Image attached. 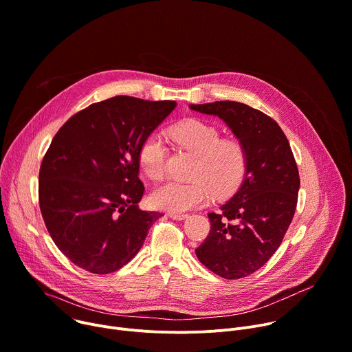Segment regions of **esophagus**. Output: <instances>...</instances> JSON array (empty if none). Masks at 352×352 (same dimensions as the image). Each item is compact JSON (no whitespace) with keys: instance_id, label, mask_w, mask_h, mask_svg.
Listing matches in <instances>:
<instances>
[{"instance_id":"obj_1","label":"esophagus","mask_w":352,"mask_h":352,"mask_svg":"<svg viewBox=\"0 0 352 352\" xmlns=\"http://www.w3.org/2000/svg\"><path fill=\"white\" fill-rule=\"evenodd\" d=\"M168 216L174 220H184L188 217V214H185V213H168Z\"/></svg>"}]
</instances>
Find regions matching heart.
Here are the masks:
<instances>
[{
    "mask_svg": "<svg viewBox=\"0 0 352 352\" xmlns=\"http://www.w3.org/2000/svg\"><path fill=\"white\" fill-rule=\"evenodd\" d=\"M171 138L196 156L190 182H167L159 186L150 200L155 208L170 213H184L206 205L213 193L217 197L232 195L242 184L248 156L236 138H221L220 131L205 121L188 120L175 125ZM167 147L159 133L144 139L139 150L142 171L153 181L166 174Z\"/></svg>",
    "mask_w": 352,
    "mask_h": 352,
    "instance_id": "heart-1",
    "label": "heart"
}]
</instances>
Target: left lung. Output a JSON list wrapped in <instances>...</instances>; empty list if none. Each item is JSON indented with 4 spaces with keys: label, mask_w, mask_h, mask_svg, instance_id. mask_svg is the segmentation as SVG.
Wrapping results in <instances>:
<instances>
[{
    "label": "left lung",
    "mask_w": 352,
    "mask_h": 352,
    "mask_svg": "<svg viewBox=\"0 0 352 352\" xmlns=\"http://www.w3.org/2000/svg\"><path fill=\"white\" fill-rule=\"evenodd\" d=\"M189 107L221 118L246 150L241 188L219 212L209 213V235L195 249L200 263L217 276L242 278L278 249L296 209L298 167L287 136L265 113L230 100Z\"/></svg>",
    "instance_id": "left-lung-1"
}]
</instances>
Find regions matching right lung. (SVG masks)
<instances>
[{
  "instance_id": "right-lung-1",
  "label": "right lung",
  "mask_w": 352,
  "mask_h": 352,
  "mask_svg": "<svg viewBox=\"0 0 352 352\" xmlns=\"http://www.w3.org/2000/svg\"><path fill=\"white\" fill-rule=\"evenodd\" d=\"M175 109L173 100L116 96L72 116L38 173V205L50 236L76 266L109 274L125 266L163 214L140 210L139 150Z\"/></svg>"
}]
</instances>
